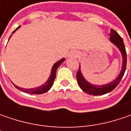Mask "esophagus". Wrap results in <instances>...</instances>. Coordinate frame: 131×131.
<instances>
[{
    "mask_svg": "<svg viewBox=\"0 0 131 131\" xmlns=\"http://www.w3.org/2000/svg\"><path fill=\"white\" fill-rule=\"evenodd\" d=\"M70 57H73V58H76L77 56V53L75 52H71L70 53V55H69Z\"/></svg>",
    "mask_w": 131,
    "mask_h": 131,
    "instance_id": "obj_1",
    "label": "esophagus"
}]
</instances>
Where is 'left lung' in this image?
<instances>
[{
	"mask_svg": "<svg viewBox=\"0 0 131 131\" xmlns=\"http://www.w3.org/2000/svg\"><path fill=\"white\" fill-rule=\"evenodd\" d=\"M109 36H110V38H109L110 41L118 48L122 54V56H123V66H122L121 71H120L118 77L114 81L111 82L110 83L104 84V85H95V84L88 82V81L84 78L83 75L80 71V66H79V69L77 73V82H78L80 88L83 90L84 92L88 93L89 95H104V94H106V93L112 91L120 82L121 79L123 77L125 71L126 70L127 54H126V50H125L123 40L120 37V36L118 33L112 29L111 30V33L109 34Z\"/></svg>",
	"mask_w": 131,
	"mask_h": 131,
	"instance_id": "1",
	"label": "left lung"
}]
</instances>
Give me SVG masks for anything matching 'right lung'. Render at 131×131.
Wrapping results in <instances>:
<instances>
[{"instance_id":"add662e5","label":"right lung","mask_w":131,"mask_h":131,"mask_svg":"<svg viewBox=\"0 0 131 131\" xmlns=\"http://www.w3.org/2000/svg\"><path fill=\"white\" fill-rule=\"evenodd\" d=\"M19 27H20V26H19L17 29H15V30L13 31L12 34L14 33ZM11 36H10V37H11ZM8 40H9V39H8ZM64 60H65V58H63V59L60 60L58 61L57 63L54 64V66H53L52 68V71H51V73H50L49 77L47 81L43 84H42V85H41V86H39V87H37V88H35L25 89V88H19V87H18V86L15 85V84H14V87L17 88V89H18V90H19L20 91L24 92V93H28V94H43V93H47V91L49 90V89L51 88L53 82H54V79H55V77H56V71H57V69H58V67L60 66V65L63 63Z\"/></svg>"}]
</instances>
